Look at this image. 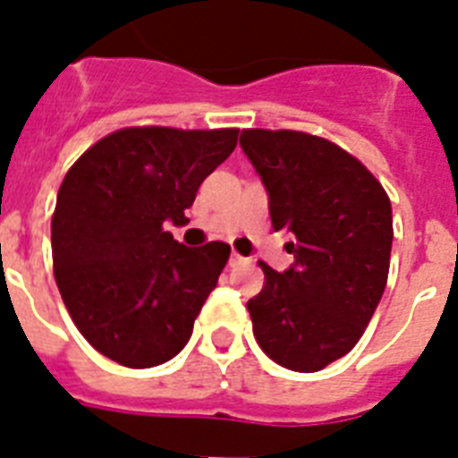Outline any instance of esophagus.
Returning a JSON list of instances; mask_svg holds the SVG:
<instances>
[{"label":"esophagus","instance_id":"34e87169","mask_svg":"<svg viewBox=\"0 0 458 458\" xmlns=\"http://www.w3.org/2000/svg\"><path fill=\"white\" fill-rule=\"evenodd\" d=\"M244 260L247 259H242L240 253H233V256H230V265H240V263H244Z\"/></svg>","mask_w":458,"mask_h":458}]
</instances>
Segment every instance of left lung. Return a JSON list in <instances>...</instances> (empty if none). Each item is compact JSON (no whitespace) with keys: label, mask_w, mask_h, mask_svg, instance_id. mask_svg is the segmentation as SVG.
Masks as SVG:
<instances>
[{"label":"left lung","mask_w":458,"mask_h":458,"mask_svg":"<svg viewBox=\"0 0 458 458\" xmlns=\"http://www.w3.org/2000/svg\"><path fill=\"white\" fill-rule=\"evenodd\" d=\"M275 230L293 265L260 263L263 291L247 302L253 335L275 363L324 370L360 340L389 276L394 218L382 183L337 144L295 130H242Z\"/></svg>","instance_id":"left-lung-1"}]
</instances>
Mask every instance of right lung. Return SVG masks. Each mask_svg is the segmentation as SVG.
<instances>
[{"label": "right lung", "instance_id": "obj_1", "mask_svg": "<svg viewBox=\"0 0 458 458\" xmlns=\"http://www.w3.org/2000/svg\"><path fill=\"white\" fill-rule=\"evenodd\" d=\"M235 128H125L72 165L51 221L53 270L69 317L106 359L153 368L186 347L230 247L188 249L199 183L235 151Z\"/></svg>", "mask_w": 458, "mask_h": 458}]
</instances>
